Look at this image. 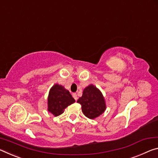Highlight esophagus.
Masks as SVG:
<instances>
[{
	"instance_id": "esophagus-1",
	"label": "esophagus",
	"mask_w": 158,
	"mask_h": 158,
	"mask_svg": "<svg viewBox=\"0 0 158 158\" xmlns=\"http://www.w3.org/2000/svg\"><path fill=\"white\" fill-rule=\"evenodd\" d=\"M73 97L74 98L75 100L77 101V96L76 93H73Z\"/></svg>"
}]
</instances>
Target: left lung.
Listing matches in <instances>:
<instances>
[{
    "label": "left lung",
    "mask_w": 158,
    "mask_h": 158,
    "mask_svg": "<svg viewBox=\"0 0 158 158\" xmlns=\"http://www.w3.org/2000/svg\"><path fill=\"white\" fill-rule=\"evenodd\" d=\"M77 102L81 105L84 115L89 119L99 117L106 108L102 93L93 85L85 87L82 97L77 99Z\"/></svg>",
    "instance_id": "obj_1"
}]
</instances>
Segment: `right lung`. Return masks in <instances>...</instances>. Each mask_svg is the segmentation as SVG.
<instances>
[{
  "label": "right lung",
  "instance_id": "right-lung-1",
  "mask_svg": "<svg viewBox=\"0 0 158 158\" xmlns=\"http://www.w3.org/2000/svg\"><path fill=\"white\" fill-rule=\"evenodd\" d=\"M75 102V99L62 85L55 84L49 92L48 98V111L55 116H58L64 112V109Z\"/></svg>",
  "mask_w": 158,
  "mask_h": 158
}]
</instances>
